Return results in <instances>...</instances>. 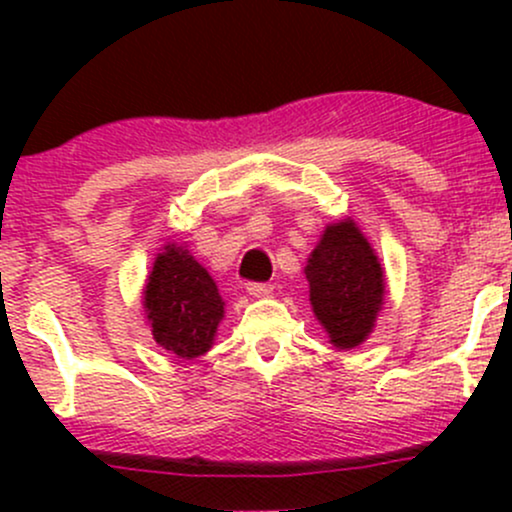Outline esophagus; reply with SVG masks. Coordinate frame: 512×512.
I'll return each mask as SVG.
<instances>
[{
	"mask_svg": "<svg viewBox=\"0 0 512 512\" xmlns=\"http://www.w3.org/2000/svg\"><path fill=\"white\" fill-rule=\"evenodd\" d=\"M272 291H274L272 284H260V281H252V284H248V293H250V296H255V298L269 296Z\"/></svg>",
	"mask_w": 512,
	"mask_h": 512,
	"instance_id": "esophagus-1",
	"label": "esophagus"
}]
</instances>
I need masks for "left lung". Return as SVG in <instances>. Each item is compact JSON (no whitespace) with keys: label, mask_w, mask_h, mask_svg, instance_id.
Masks as SVG:
<instances>
[{"label":"left lung","mask_w":512,"mask_h":512,"mask_svg":"<svg viewBox=\"0 0 512 512\" xmlns=\"http://www.w3.org/2000/svg\"><path fill=\"white\" fill-rule=\"evenodd\" d=\"M310 305L337 349H354L373 332L383 308L385 276L351 219L330 223L305 264Z\"/></svg>","instance_id":"8db88e82"}]
</instances>
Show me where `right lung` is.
<instances>
[{
	"label": "right lung",
	"mask_w": 512,
	"mask_h": 512,
	"mask_svg": "<svg viewBox=\"0 0 512 512\" xmlns=\"http://www.w3.org/2000/svg\"><path fill=\"white\" fill-rule=\"evenodd\" d=\"M156 344L178 358L207 354L223 320V301L207 269L190 250L170 243L158 252L144 289Z\"/></svg>",
	"instance_id": "right-lung-1"
}]
</instances>
